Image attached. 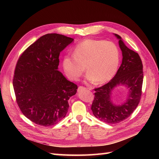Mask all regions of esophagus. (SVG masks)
Instances as JSON below:
<instances>
[{
	"label": "esophagus",
	"instance_id": "esophagus-1",
	"mask_svg": "<svg viewBox=\"0 0 159 159\" xmlns=\"http://www.w3.org/2000/svg\"><path fill=\"white\" fill-rule=\"evenodd\" d=\"M85 89H86V88H85L82 87V86H80V87H79V88H78V91H79V92H81V91H84V90H85Z\"/></svg>",
	"mask_w": 159,
	"mask_h": 159
}]
</instances>
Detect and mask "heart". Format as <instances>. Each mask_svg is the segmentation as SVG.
I'll return each mask as SVG.
<instances>
[{
    "mask_svg": "<svg viewBox=\"0 0 159 159\" xmlns=\"http://www.w3.org/2000/svg\"><path fill=\"white\" fill-rule=\"evenodd\" d=\"M74 56L66 55L62 61L65 74L72 81H78L85 71L86 80L103 84L116 74L120 54L117 46L111 42L88 39L77 45Z\"/></svg>",
    "mask_w": 159,
    "mask_h": 159,
    "instance_id": "1",
    "label": "heart"
}]
</instances>
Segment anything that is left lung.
<instances>
[{
  "mask_svg": "<svg viewBox=\"0 0 159 159\" xmlns=\"http://www.w3.org/2000/svg\"><path fill=\"white\" fill-rule=\"evenodd\" d=\"M113 34L119 40L122 52V63L109 83L95 89V98L91 105L94 116L109 124L118 123L132 114L140 102L143 81V64L140 56L137 52L128 48L121 36L116 34ZM119 85L125 86L129 92L126 102L117 105L112 102V92Z\"/></svg>",
  "mask_w": 159,
  "mask_h": 159,
  "instance_id": "1",
  "label": "left lung"
}]
</instances>
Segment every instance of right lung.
Returning <instances> with one entry per match:
<instances>
[{
	"label": "right lung",
	"mask_w": 159,
	"mask_h": 159,
	"mask_svg": "<svg viewBox=\"0 0 159 159\" xmlns=\"http://www.w3.org/2000/svg\"><path fill=\"white\" fill-rule=\"evenodd\" d=\"M74 41L47 34L22 53L16 66L13 88L22 113L36 124L54 125L66 117L68 100L78 86L58 70L60 52Z\"/></svg>",
	"instance_id": "1"
}]
</instances>
